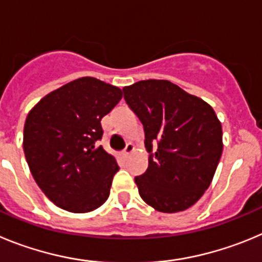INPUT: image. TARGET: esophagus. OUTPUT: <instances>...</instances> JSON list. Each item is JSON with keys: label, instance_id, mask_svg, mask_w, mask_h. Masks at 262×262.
Returning <instances> with one entry per match:
<instances>
[{"label": "esophagus", "instance_id": "esophagus-1", "mask_svg": "<svg viewBox=\"0 0 262 262\" xmlns=\"http://www.w3.org/2000/svg\"><path fill=\"white\" fill-rule=\"evenodd\" d=\"M134 151V145L133 143H128V145H126V147L124 148V151H122V157H128V155H130L132 152Z\"/></svg>", "mask_w": 262, "mask_h": 262}]
</instances>
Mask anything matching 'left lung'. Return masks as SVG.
<instances>
[{
    "instance_id": "left-lung-1",
    "label": "left lung",
    "mask_w": 262,
    "mask_h": 262,
    "mask_svg": "<svg viewBox=\"0 0 262 262\" xmlns=\"http://www.w3.org/2000/svg\"><path fill=\"white\" fill-rule=\"evenodd\" d=\"M145 130L148 167L136 176L141 199L162 213L183 211L209 188L222 155V125L213 108L164 79L122 89Z\"/></svg>"
}]
</instances>
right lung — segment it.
<instances>
[{
	"instance_id": "obj_1",
	"label": "right lung",
	"mask_w": 262,
	"mask_h": 262,
	"mask_svg": "<svg viewBox=\"0 0 262 262\" xmlns=\"http://www.w3.org/2000/svg\"><path fill=\"white\" fill-rule=\"evenodd\" d=\"M119 87L83 77L44 96L27 115L23 150L39 188L56 206L89 213L107 201L119 166L98 141Z\"/></svg>"
}]
</instances>
